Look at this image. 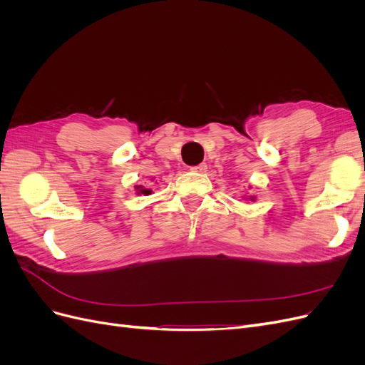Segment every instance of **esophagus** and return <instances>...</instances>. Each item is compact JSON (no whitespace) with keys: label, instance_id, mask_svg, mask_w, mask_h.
<instances>
[{"label":"esophagus","instance_id":"esophagus-1","mask_svg":"<svg viewBox=\"0 0 365 365\" xmlns=\"http://www.w3.org/2000/svg\"><path fill=\"white\" fill-rule=\"evenodd\" d=\"M192 170L193 172H205L207 170V164L205 163H201V164H197V165H195V168H192Z\"/></svg>","mask_w":365,"mask_h":365}]
</instances>
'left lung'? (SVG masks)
<instances>
[{
  "instance_id": "1",
  "label": "left lung",
  "mask_w": 365,
  "mask_h": 365,
  "mask_svg": "<svg viewBox=\"0 0 365 365\" xmlns=\"http://www.w3.org/2000/svg\"><path fill=\"white\" fill-rule=\"evenodd\" d=\"M245 200H248V201H256V196H248V197H245Z\"/></svg>"
}]
</instances>
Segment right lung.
Wrapping results in <instances>:
<instances>
[{
  "mask_svg": "<svg viewBox=\"0 0 365 365\" xmlns=\"http://www.w3.org/2000/svg\"><path fill=\"white\" fill-rule=\"evenodd\" d=\"M135 190H137V195H145V196L152 193L149 187H145V185H135Z\"/></svg>",
  "mask_w": 365,
  "mask_h": 365,
  "instance_id": "1",
  "label": "right lung"
}]
</instances>
